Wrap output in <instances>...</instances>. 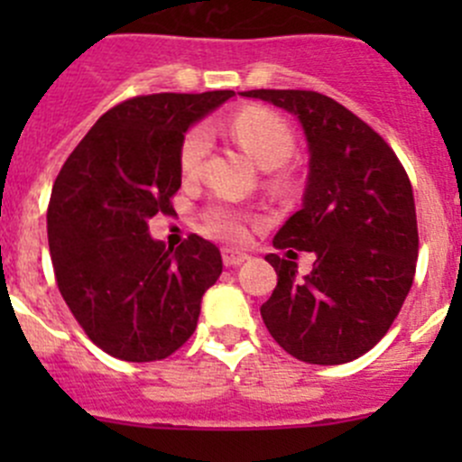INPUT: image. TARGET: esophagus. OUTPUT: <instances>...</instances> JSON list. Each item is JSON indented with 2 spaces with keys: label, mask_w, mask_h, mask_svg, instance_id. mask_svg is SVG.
Here are the masks:
<instances>
[{
  "label": "esophagus",
  "mask_w": 462,
  "mask_h": 462,
  "mask_svg": "<svg viewBox=\"0 0 462 462\" xmlns=\"http://www.w3.org/2000/svg\"><path fill=\"white\" fill-rule=\"evenodd\" d=\"M221 257L226 265H239V263H244V261H248V254L241 253V250H235V248H223Z\"/></svg>",
  "instance_id": "1"
}]
</instances>
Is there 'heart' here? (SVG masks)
<instances>
[{
	"mask_svg": "<svg viewBox=\"0 0 462 462\" xmlns=\"http://www.w3.org/2000/svg\"><path fill=\"white\" fill-rule=\"evenodd\" d=\"M232 136L263 170H274L291 158L295 149V134L282 116L265 109H244L232 118ZM212 147V132L208 125H197L185 134L179 152V167L183 179H197ZM203 226L214 236L239 241L245 236L250 214L227 201H214L203 209Z\"/></svg>",
	"mask_w": 462,
	"mask_h": 462,
	"instance_id": "heart-1",
	"label": "heart"
}]
</instances>
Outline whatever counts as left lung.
<instances>
[{
    "label": "left lung",
    "mask_w": 462,
    "mask_h": 462,
    "mask_svg": "<svg viewBox=\"0 0 462 462\" xmlns=\"http://www.w3.org/2000/svg\"><path fill=\"white\" fill-rule=\"evenodd\" d=\"M241 96L297 116L309 141L304 205L274 236L277 273L261 318L274 342L309 365H344L375 346L398 318L418 261L411 183L389 143L318 91L254 88ZM313 252L296 277V253Z\"/></svg>",
    "instance_id": "obj_1"
}]
</instances>
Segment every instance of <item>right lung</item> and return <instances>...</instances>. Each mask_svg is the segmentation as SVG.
Here are the masks:
<instances>
[{
  "label": "right lung",
  "instance_id": "obj_1",
  "mask_svg": "<svg viewBox=\"0 0 462 462\" xmlns=\"http://www.w3.org/2000/svg\"><path fill=\"white\" fill-rule=\"evenodd\" d=\"M232 96L129 97L100 116L55 179L46 212L55 282L87 337L118 360L156 362L179 351L221 274L217 245L189 235L165 248L147 221L174 212L189 125Z\"/></svg>",
  "mask_w": 462,
  "mask_h": 462
}]
</instances>
